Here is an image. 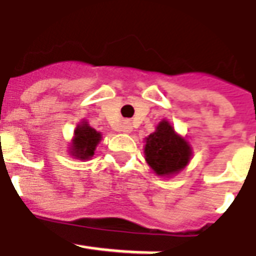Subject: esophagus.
<instances>
[{
    "instance_id": "esophagus-1",
    "label": "esophagus",
    "mask_w": 256,
    "mask_h": 256,
    "mask_svg": "<svg viewBox=\"0 0 256 256\" xmlns=\"http://www.w3.org/2000/svg\"><path fill=\"white\" fill-rule=\"evenodd\" d=\"M132 128H132V124H130L128 122H124V123L122 124V132H123V133H130Z\"/></svg>"
}]
</instances>
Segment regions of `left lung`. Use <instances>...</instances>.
I'll list each match as a JSON object with an SVG mask.
<instances>
[{
  "instance_id": "8db88e82",
  "label": "left lung",
  "mask_w": 256,
  "mask_h": 256,
  "mask_svg": "<svg viewBox=\"0 0 256 256\" xmlns=\"http://www.w3.org/2000/svg\"><path fill=\"white\" fill-rule=\"evenodd\" d=\"M146 162L158 176H168L184 168L191 157L188 143L176 134L168 122L163 120L146 140Z\"/></svg>"
}]
</instances>
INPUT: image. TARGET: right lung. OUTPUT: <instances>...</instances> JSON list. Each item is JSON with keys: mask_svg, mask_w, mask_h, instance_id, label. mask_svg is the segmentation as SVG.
<instances>
[{"mask_svg": "<svg viewBox=\"0 0 256 256\" xmlns=\"http://www.w3.org/2000/svg\"><path fill=\"white\" fill-rule=\"evenodd\" d=\"M99 142H100V133H98L94 128L88 126L86 123H82L75 130L72 154L80 160L90 158L94 154V148Z\"/></svg>", "mask_w": 256, "mask_h": 256, "instance_id": "add662e5", "label": "right lung"}]
</instances>
